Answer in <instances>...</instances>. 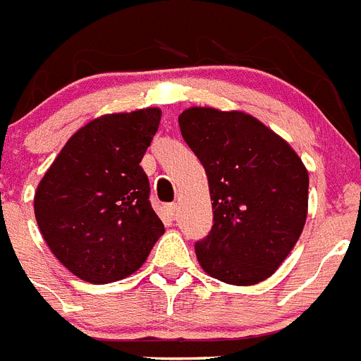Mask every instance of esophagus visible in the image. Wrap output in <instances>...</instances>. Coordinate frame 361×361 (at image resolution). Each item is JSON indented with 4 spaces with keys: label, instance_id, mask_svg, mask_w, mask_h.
<instances>
[{
    "label": "esophagus",
    "instance_id": "1",
    "mask_svg": "<svg viewBox=\"0 0 361 361\" xmlns=\"http://www.w3.org/2000/svg\"><path fill=\"white\" fill-rule=\"evenodd\" d=\"M165 211H167L169 216H172V218H174V214H176V211H178V205L176 203H169V205H165Z\"/></svg>",
    "mask_w": 361,
    "mask_h": 361
}]
</instances>
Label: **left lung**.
<instances>
[{"instance_id": "1", "label": "left lung", "mask_w": 361, "mask_h": 361, "mask_svg": "<svg viewBox=\"0 0 361 361\" xmlns=\"http://www.w3.org/2000/svg\"><path fill=\"white\" fill-rule=\"evenodd\" d=\"M178 121L211 189L214 225L194 245L200 265L225 283L267 280L305 225L309 174L302 159L245 112L192 106Z\"/></svg>"}]
</instances>
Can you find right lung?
<instances>
[{"instance_id":"add662e5","label":"right lung","mask_w":361,"mask_h":361,"mask_svg":"<svg viewBox=\"0 0 361 361\" xmlns=\"http://www.w3.org/2000/svg\"><path fill=\"white\" fill-rule=\"evenodd\" d=\"M159 120V109H142L90 121L37 185V227L56 258L81 280L111 283L133 274L165 233L140 165Z\"/></svg>"}]
</instances>
